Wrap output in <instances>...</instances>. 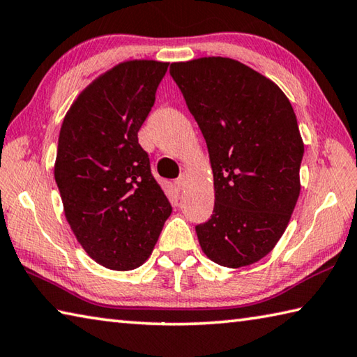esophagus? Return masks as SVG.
Listing matches in <instances>:
<instances>
[{"label":"esophagus","mask_w":357,"mask_h":357,"mask_svg":"<svg viewBox=\"0 0 357 357\" xmlns=\"http://www.w3.org/2000/svg\"><path fill=\"white\" fill-rule=\"evenodd\" d=\"M187 179H189V176H187V173H183V174H181V176L176 179V185H178V189H181V190L184 189L185 184H187Z\"/></svg>","instance_id":"1"}]
</instances>
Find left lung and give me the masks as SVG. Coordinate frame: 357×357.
I'll use <instances>...</instances> for the list:
<instances>
[{"label":"left lung","instance_id":"obj_1","mask_svg":"<svg viewBox=\"0 0 357 357\" xmlns=\"http://www.w3.org/2000/svg\"><path fill=\"white\" fill-rule=\"evenodd\" d=\"M209 151L215 204L197 226L204 255L229 268L261 261L286 231L300 197L304 144L296 115L268 77L229 57L174 62Z\"/></svg>","mask_w":357,"mask_h":357}]
</instances>
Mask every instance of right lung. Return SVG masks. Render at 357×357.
I'll return each instance as SVG.
<instances>
[{
	"label": "right lung",
	"instance_id": "right-lung-1",
	"mask_svg": "<svg viewBox=\"0 0 357 357\" xmlns=\"http://www.w3.org/2000/svg\"><path fill=\"white\" fill-rule=\"evenodd\" d=\"M167 68L119 63L77 95L62 123L54 179L63 212L77 242L106 268L140 267L172 213L137 137Z\"/></svg>",
	"mask_w": 357,
	"mask_h": 357
}]
</instances>
